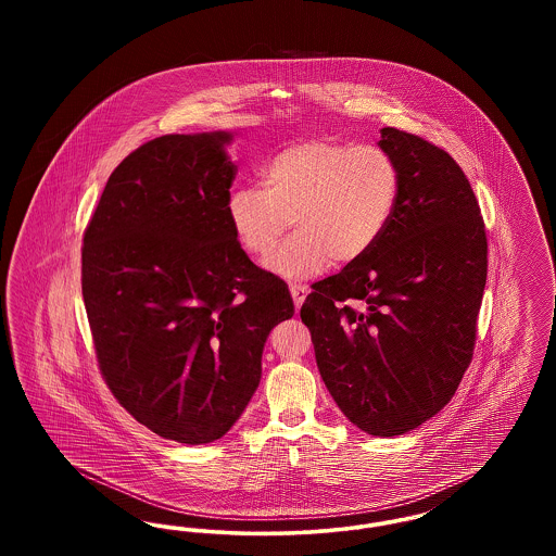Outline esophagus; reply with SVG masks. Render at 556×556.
Listing matches in <instances>:
<instances>
[{
  "label": "esophagus",
  "mask_w": 556,
  "mask_h": 556,
  "mask_svg": "<svg viewBox=\"0 0 556 556\" xmlns=\"http://www.w3.org/2000/svg\"><path fill=\"white\" fill-rule=\"evenodd\" d=\"M291 298H293V304L295 308H300L308 295V288L306 286H291L290 288Z\"/></svg>",
  "instance_id": "esophagus-1"
}]
</instances>
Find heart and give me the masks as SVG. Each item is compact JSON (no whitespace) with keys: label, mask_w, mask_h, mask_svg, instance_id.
Returning <instances> with one entry per match:
<instances>
[{"label":"heart","mask_w":556,"mask_h":556,"mask_svg":"<svg viewBox=\"0 0 556 556\" xmlns=\"http://www.w3.org/2000/svg\"><path fill=\"white\" fill-rule=\"evenodd\" d=\"M261 187H236L227 195V220L239 245L266 268L298 281L329 261L352 265L386 233L400 195L394 159L377 146L306 139L275 152L261 168Z\"/></svg>","instance_id":"1"}]
</instances>
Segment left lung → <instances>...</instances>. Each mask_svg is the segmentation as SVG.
Segmentation results:
<instances>
[{"label":"left lung","instance_id":"left-lung-1","mask_svg":"<svg viewBox=\"0 0 556 556\" xmlns=\"http://www.w3.org/2000/svg\"><path fill=\"white\" fill-rule=\"evenodd\" d=\"M379 148L400 173L394 216L361 261L313 286L300 317L340 410L392 438L438 415L471 363L488 239L448 152L392 127Z\"/></svg>","mask_w":556,"mask_h":556}]
</instances>
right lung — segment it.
Returning a JSON list of instances; mask_svg holds the SVG:
<instances>
[{"instance_id": "obj_1", "label": "right lung", "mask_w": 556, "mask_h": 556, "mask_svg": "<svg viewBox=\"0 0 556 556\" xmlns=\"http://www.w3.org/2000/svg\"><path fill=\"white\" fill-rule=\"evenodd\" d=\"M233 132L156 137L110 175L83 238V300L114 397L160 438L208 444L245 410L288 286L227 220Z\"/></svg>"}]
</instances>
